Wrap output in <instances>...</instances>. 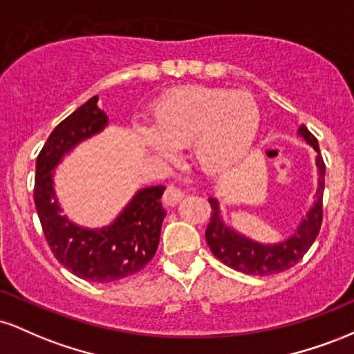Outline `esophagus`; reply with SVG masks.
Listing matches in <instances>:
<instances>
[{"label": "esophagus", "mask_w": 354, "mask_h": 354, "mask_svg": "<svg viewBox=\"0 0 354 354\" xmlns=\"http://www.w3.org/2000/svg\"><path fill=\"white\" fill-rule=\"evenodd\" d=\"M183 196H185V193H183L181 188H178V186H174V185H169L168 188H166V191H165L163 201L168 206H174V205H178V203L183 200Z\"/></svg>", "instance_id": "1"}]
</instances>
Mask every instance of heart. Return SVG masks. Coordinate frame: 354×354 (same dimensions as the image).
Listing matches in <instances>:
<instances>
[{
    "mask_svg": "<svg viewBox=\"0 0 354 354\" xmlns=\"http://www.w3.org/2000/svg\"><path fill=\"white\" fill-rule=\"evenodd\" d=\"M153 129L140 128L145 148L165 158L191 145L201 169L221 173L250 151L259 128V109L246 91L189 86L169 93L154 104Z\"/></svg>",
    "mask_w": 354,
    "mask_h": 354,
    "instance_id": "1",
    "label": "heart"
}]
</instances>
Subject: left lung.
<instances>
[{"label":"left lung","instance_id":"obj_1","mask_svg":"<svg viewBox=\"0 0 354 354\" xmlns=\"http://www.w3.org/2000/svg\"><path fill=\"white\" fill-rule=\"evenodd\" d=\"M298 135L318 153V156H316L318 189H316L315 205L311 206L306 216L301 219L299 226L290 238L284 239V241L273 243V245H263V243L250 239L245 234L238 233L236 230L226 226L221 218L218 200L209 198L211 218L205 236L213 254L226 266L254 276L281 273V271L293 268L318 236L321 223H323V191L326 169H324L323 156L319 153L318 140L308 131L304 124L298 128Z\"/></svg>","mask_w":354,"mask_h":354}]
</instances>
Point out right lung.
<instances>
[{
    "mask_svg": "<svg viewBox=\"0 0 354 354\" xmlns=\"http://www.w3.org/2000/svg\"><path fill=\"white\" fill-rule=\"evenodd\" d=\"M106 124L108 116L98 108V96H93L53 129L36 158L35 206L44 238L61 265L95 283L118 281L143 270L156 253L166 216L161 185L138 191L115 221L103 228H83L61 214L53 171L64 154L98 135Z\"/></svg>",
    "mask_w": 354,
    "mask_h": 354,
    "instance_id": "obj_1",
    "label": "right lung"
}]
</instances>
